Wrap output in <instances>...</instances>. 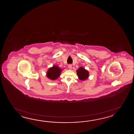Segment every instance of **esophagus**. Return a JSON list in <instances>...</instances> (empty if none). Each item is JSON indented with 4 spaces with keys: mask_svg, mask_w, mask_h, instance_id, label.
<instances>
[{
    "mask_svg": "<svg viewBox=\"0 0 134 134\" xmlns=\"http://www.w3.org/2000/svg\"><path fill=\"white\" fill-rule=\"evenodd\" d=\"M68 69H69V70H71L72 69V65H69L68 66Z\"/></svg>",
    "mask_w": 134,
    "mask_h": 134,
    "instance_id": "34e87169",
    "label": "esophagus"
}]
</instances>
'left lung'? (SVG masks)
I'll use <instances>...</instances> for the list:
<instances>
[{"label": "left lung", "instance_id": "8db88e82", "mask_svg": "<svg viewBox=\"0 0 134 134\" xmlns=\"http://www.w3.org/2000/svg\"><path fill=\"white\" fill-rule=\"evenodd\" d=\"M77 74L79 79L82 81L88 79L89 77L88 71L83 67H80L77 69Z\"/></svg>", "mask_w": 134, "mask_h": 134}]
</instances>
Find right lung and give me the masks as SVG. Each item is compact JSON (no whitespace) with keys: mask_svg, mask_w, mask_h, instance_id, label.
<instances>
[{"mask_svg":"<svg viewBox=\"0 0 134 134\" xmlns=\"http://www.w3.org/2000/svg\"><path fill=\"white\" fill-rule=\"evenodd\" d=\"M62 69L60 68L57 65H54L49 68L46 72V76L50 80H54L60 77Z\"/></svg>","mask_w":134,"mask_h":134,"instance_id":"add662e5","label":"right lung"}]
</instances>
